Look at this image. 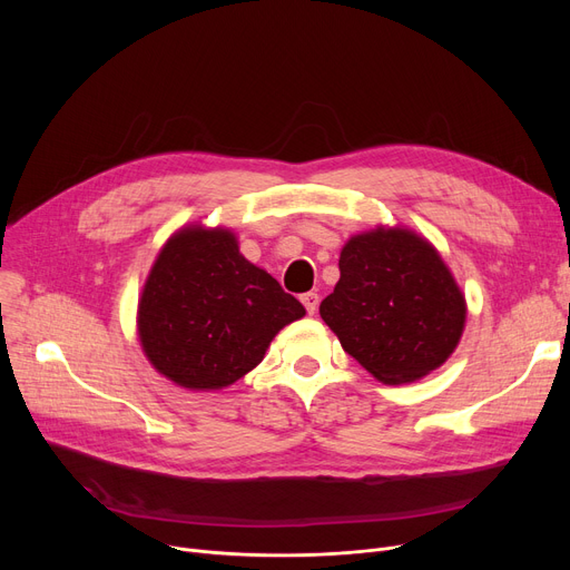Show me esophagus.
<instances>
[{
    "label": "esophagus",
    "mask_w": 570,
    "mask_h": 570,
    "mask_svg": "<svg viewBox=\"0 0 570 570\" xmlns=\"http://www.w3.org/2000/svg\"><path fill=\"white\" fill-rule=\"evenodd\" d=\"M301 301H303L307 314H314L318 307V293H305V295H301Z\"/></svg>",
    "instance_id": "obj_1"
}]
</instances>
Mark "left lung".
<instances>
[{
  "label": "left lung",
  "instance_id": "left-lung-1",
  "mask_svg": "<svg viewBox=\"0 0 570 570\" xmlns=\"http://www.w3.org/2000/svg\"><path fill=\"white\" fill-rule=\"evenodd\" d=\"M318 312L351 357L393 385L441 367L466 321L451 269L409 228L353 235L340 254V282Z\"/></svg>",
  "mask_w": 570,
  "mask_h": 570
}]
</instances>
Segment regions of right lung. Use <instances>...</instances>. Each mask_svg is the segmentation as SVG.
Returning a JSON list of instances; mask_svg holds the SVG:
<instances>
[{
    "label": "right lung",
    "mask_w": 570,
    "mask_h": 570,
    "mask_svg": "<svg viewBox=\"0 0 570 570\" xmlns=\"http://www.w3.org/2000/svg\"><path fill=\"white\" fill-rule=\"evenodd\" d=\"M305 307L239 254L226 228H179L161 247L138 303L153 367L189 391H219L252 372Z\"/></svg>",
    "instance_id": "1"
}]
</instances>
